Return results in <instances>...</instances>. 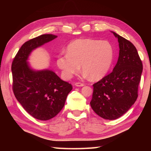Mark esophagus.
<instances>
[{
    "label": "esophagus",
    "mask_w": 151,
    "mask_h": 151,
    "mask_svg": "<svg viewBox=\"0 0 151 151\" xmlns=\"http://www.w3.org/2000/svg\"><path fill=\"white\" fill-rule=\"evenodd\" d=\"M75 85L76 86H83L84 85H85V84L83 83H79V82H77V83H76L75 84Z\"/></svg>",
    "instance_id": "esophagus-1"
}]
</instances>
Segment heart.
Listing matches in <instances>:
<instances>
[{
  "label": "heart",
  "mask_w": 151,
  "mask_h": 151,
  "mask_svg": "<svg viewBox=\"0 0 151 151\" xmlns=\"http://www.w3.org/2000/svg\"><path fill=\"white\" fill-rule=\"evenodd\" d=\"M113 58V48L106 40L77 39L66 48V53L58 56L57 63L66 79L81 69L92 80L101 79L108 72Z\"/></svg>",
  "instance_id": "obj_1"
}]
</instances>
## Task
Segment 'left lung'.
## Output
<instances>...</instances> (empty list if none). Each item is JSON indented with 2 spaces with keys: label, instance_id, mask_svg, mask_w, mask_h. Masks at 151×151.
I'll return each instance as SVG.
<instances>
[{
  "label": "left lung",
  "instance_id": "left-lung-1",
  "mask_svg": "<svg viewBox=\"0 0 151 151\" xmlns=\"http://www.w3.org/2000/svg\"><path fill=\"white\" fill-rule=\"evenodd\" d=\"M113 32L119 43V57L113 70L94 83L91 106L99 116L114 120L127 112L138 97L142 63L134 45Z\"/></svg>",
  "mask_w": 151,
  "mask_h": 151
}]
</instances>
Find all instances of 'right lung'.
<instances>
[{"mask_svg":"<svg viewBox=\"0 0 151 151\" xmlns=\"http://www.w3.org/2000/svg\"><path fill=\"white\" fill-rule=\"evenodd\" d=\"M57 37L42 35L28 40L12 63V87L15 97L28 113L41 121L49 120L59 113L73 86L51 70H32L27 60L33 49Z\"/></svg>","mask_w":151,"mask_h":151,"instance_id":"add662e5","label":"right lung"}]
</instances>
